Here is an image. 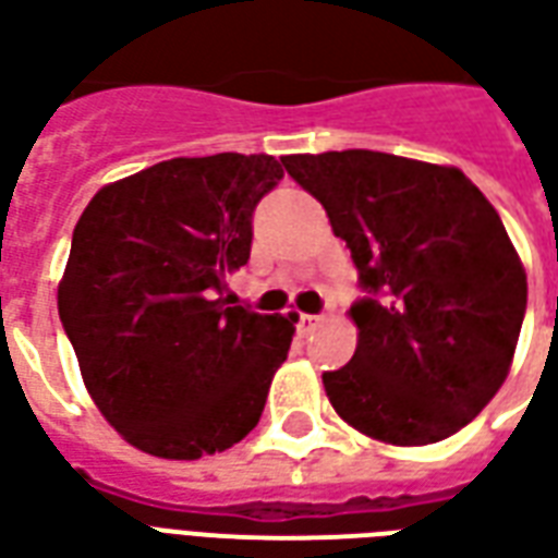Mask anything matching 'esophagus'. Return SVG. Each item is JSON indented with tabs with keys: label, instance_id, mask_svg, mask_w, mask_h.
Returning a JSON list of instances; mask_svg holds the SVG:
<instances>
[{
	"label": "esophagus",
	"instance_id": "esophagus-1",
	"mask_svg": "<svg viewBox=\"0 0 558 558\" xmlns=\"http://www.w3.org/2000/svg\"><path fill=\"white\" fill-rule=\"evenodd\" d=\"M322 322H325V316H311V313H301V316H299V331L301 333L316 331Z\"/></svg>",
	"mask_w": 558,
	"mask_h": 558
}]
</instances>
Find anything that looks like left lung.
Instances as JSON below:
<instances>
[{
    "label": "left lung",
    "mask_w": 558,
    "mask_h": 558,
    "mask_svg": "<svg viewBox=\"0 0 558 558\" xmlns=\"http://www.w3.org/2000/svg\"><path fill=\"white\" fill-rule=\"evenodd\" d=\"M352 251L357 349L322 375L363 435L426 447L456 435L509 375L526 275L488 197L458 168L378 150L283 156Z\"/></svg>",
    "instance_id": "left-lung-1"
}]
</instances>
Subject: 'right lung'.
Wrapping results in <instances>:
<instances>
[{
    "label": "right lung",
    "mask_w": 558,
    "mask_h": 558,
    "mask_svg": "<svg viewBox=\"0 0 558 558\" xmlns=\"http://www.w3.org/2000/svg\"><path fill=\"white\" fill-rule=\"evenodd\" d=\"M280 162L168 159L102 185L73 230L61 325L94 405L142 452L195 461L259 423L295 319L218 295L251 257L254 209Z\"/></svg>",
    "instance_id": "right-lung-1"
}]
</instances>
